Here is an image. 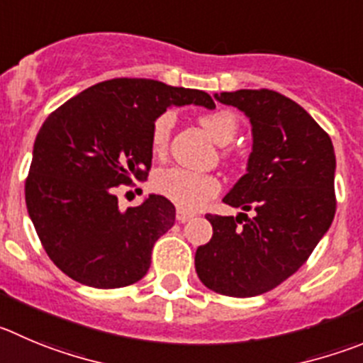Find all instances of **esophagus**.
Returning <instances> with one entry per match:
<instances>
[{"instance_id":"1","label":"esophagus","mask_w":363,"mask_h":363,"mask_svg":"<svg viewBox=\"0 0 363 363\" xmlns=\"http://www.w3.org/2000/svg\"><path fill=\"white\" fill-rule=\"evenodd\" d=\"M175 218H177L179 223H184V222H188V220L193 218V213L184 211V209H177V215H175Z\"/></svg>"}]
</instances>
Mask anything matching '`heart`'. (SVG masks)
Listing matches in <instances>:
<instances>
[{
    "instance_id": "1",
    "label": "heart",
    "mask_w": 363,
    "mask_h": 363,
    "mask_svg": "<svg viewBox=\"0 0 363 363\" xmlns=\"http://www.w3.org/2000/svg\"><path fill=\"white\" fill-rule=\"evenodd\" d=\"M201 125L208 130L213 140L218 145H228L233 141L236 130H238V121L235 114L229 111H216V113L204 114L201 116ZM174 125V114L162 113L152 125L150 143L154 154H162L168 147L170 140V130ZM155 191L174 202L181 209H197L215 197L220 191L218 179L208 174H199V172L181 168V166H172L164 170L157 172L152 181Z\"/></svg>"
}]
</instances>
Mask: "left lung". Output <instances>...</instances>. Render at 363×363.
Segmentation results:
<instances>
[{"label":"left lung","mask_w":363,"mask_h":363,"mask_svg":"<svg viewBox=\"0 0 363 363\" xmlns=\"http://www.w3.org/2000/svg\"><path fill=\"white\" fill-rule=\"evenodd\" d=\"M215 98L252 125L247 174L223 202L254 216L206 215L213 236L197 249L195 270L216 294L262 296L304 265L333 222V143L299 104L276 91L240 89Z\"/></svg>","instance_id":"obj_1"}]
</instances>
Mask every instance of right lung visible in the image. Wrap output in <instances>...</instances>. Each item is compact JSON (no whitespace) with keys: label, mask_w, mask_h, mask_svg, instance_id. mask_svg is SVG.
Masks as SVG:
<instances>
[{"label":"right lung","mask_w":363,"mask_h":363,"mask_svg":"<svg viewBox=\"0 0 363 363\" xmlns=\"http://www.w3.org/2000/svg\"><path fill=\"white\" fill-rule=\"evenodd\" d=\"M189 104L215 109L204 91L113 79L46 118L33 143L25 199L44 250L71 279L121 289L148 272L152 247L174 225L175 208L148 195L121 211L116 186L148 177L152 125L168 107Z\"/></svg>","instance_id":"obj_1"}]
</instances>
